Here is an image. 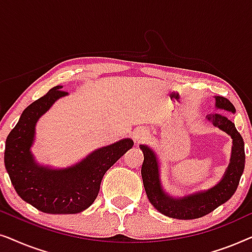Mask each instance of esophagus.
<instances>
[{
  "label": "esophagus",
  "instance_id": "1",
  "mask_svg": "<svg viewBox=\"0 0 252 252\" xmlns=\"http://www.w3.org/2000/svg\"><path fill=\"white\" fill-rule=\"evenodd\" d=\"M133 139L135 142H141V141L147 139V130L143 128H136L133 132Z\"/></svg>",
  "mask_w": 252,
  "mask_h": 252
}]
</instances>
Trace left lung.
<instances>
[{"label": "left lung", "instance_id": "obj_1", "mask_svg": "<svg viewBox=\"0 0 252 252\" xmlns=\"http://www.w3.org/2000/svg\"><path fill=\"white\" fill-rule=\"evenodd\" d=\"M215 99L216 109L225 110L232 113L236 112L234 105L227 98L222 96H215ZM206 120L228 134L233 140V146L229 164L221 180L205 190H199L180 197H174L167 194L161 185L160 166L157 154L148 144H140V149L142 150L144 156L141 168L144 189L151 204L161 215L181 220L201 218L226 203L236 191L246 164L242 136L237 132L234 123L225 116L211 113L206 116Z\"/></svg>", "mask_w": 252, "mask_h": 252}]
</instances>
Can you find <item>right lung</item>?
<instances>
[{"mask_svg":"<svg viewBox=\"0 0 252 252\" xmlns=\"http://www.w3.org/2000/svg\"><path fill=\"white\" fill-rule=\"evenodd\" d=\"M63 86L24 110L5 141L4 165L17 194L29 204L50 215H72L88 209L97 197L105 172L133 147V140L123 139L98 148L71 166L55 168L39 164L31 151L35 141V126L54 103L68 93Z\"/></svg>","mask_w":252,"mask_h":252,"instance_id":"1","label":"right lung"}]
</instances>
